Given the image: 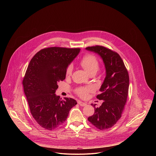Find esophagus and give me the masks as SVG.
<instances>
[{
  "label": "esophagus",
  "mask_w": 156,
  "mask_h": 156,
  "mask_svg": "<svg viewBox=\"0 0 156 156\" xmlns=\"http://www.w3.org/2000/svg\"><path fill=\"white\" fill-rule=\"evenodd\" d=\"M78 104H79L80 106H85L87 105V103H83V102H82V101H78Z\"/></svg>",
  "instance_id": "obj_1"
}]
</instances>
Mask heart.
Masks as SVG:
<instances>
[{
  "mask_svg": "<svg viewBox=\"0 0 156 156\" xmlns=\"http://www.w3.org/2000/svg\"><path fill=\"white\" fill-rule=\"evenodd\" d=\"M80 64L85 70L89 74H95L98 70L100 64L97 58L92 54L85 55L80 60ZM73 67L69 65L66 69V76L71 75L72 73ZM92 88L90 87H82L77 88L76 90V94L81 98H85L87 97L88 93L91 91Z\"/></svg>",
  "mask_w": 156,
  "mask_h": 156,
  "instance_id": "obj_1",
  "label": "heart"
}]
</instances>
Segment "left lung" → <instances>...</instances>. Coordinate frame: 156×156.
Returning a JSON list of instances; mask_svg holds the SVG:
<instances>
[{"instance_id":"8db88e82","label":"left lung","mask_w":156,"mask_h":156,"mask_svg":"<svg viewBox=\"0 0 156 156\" xmlns=\"http://www.w3.org/2000/svg\"><path fill=\"white\" fill-rule=\"evenodd\" d=\"M87 50L98 53L104 62L106 76L97 98L103 102L99 108L91 105L95 112L88 120L100 130L113 126L121 118L127 100L129 76L124 63L116 51L101 45L88 47Z\"/></svg>"}]
</instances>
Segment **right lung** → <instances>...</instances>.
<instances>
[{"label": "right lung", "instance_id": "obj_1", "mask_svg": "<svg viewBox=\"0 0 156 156\" xmlns=\"http://www.w3.org/2000/svg\"><path fill=\"white\" fill-rule=\"evenodd\" d=\"M79 48L51 47L38 51L30 60L23 80L30 111L37 123L46 130L62 124L75 100H61L55 94L58 83L66 79L68 64L80 51Z\"/></svg>", "mask_w": 156, "mask_h": 156}]
</instances>
